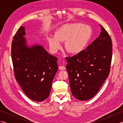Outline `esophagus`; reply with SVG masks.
I'll return each instance as SVG.
<instances>
[{"instance_id":"esophagus-1","label":"esophagus","mask_w":123,"mask_h":123,"mask_svg":"<svg viewBox=\"0 0 123 123\" xmlns=\"http://www.w3.org/2000/svg\"><path fill=\"white\" fill-rule=\"evenodd\" d=\"M59 68L60 70H64L66 69V68H65V67H64L63 66H60V67H59Z\"/></svg>"}]
</instances>
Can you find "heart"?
<instances>
[{"label":"heart","mask_w":123,"mask_h":123,"mask_svg":"<svg viewBox=\"0 0 123 123\" xmlns=\"http://www.w3.org/2000/svg\"><path fill=\"white\" fill-rule=\"evenodd\" d=\"M92 30L90 26L81 23L63 25L55 34L54 37L49 38V46L54 51L61 47L60 42H65V49L71 54H77L85 49L91 37Z\"/></svg>","instance_id":"obj_1"}]
</instances>
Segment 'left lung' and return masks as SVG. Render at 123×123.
Masks as SVG:
<instances>
[{
    "mask_svg": "<svg viewBox=\"0 0 123 123\" xmlns=\"http://www.w3.org/2000/svg\"><path fill=\"white\" fill-rule=\"evenodd\" d=\"M100 27V35L85 50L66 57L71 92L78 100H87L95 96L110 72L111 39Z\"/></svg>",
    "mask_w": 123,
    "mask_h": 123,
    "instance_id": "left-lung-1",
    "label": "left lung"
}]
</instances>
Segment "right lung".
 <instances>
[{"mask_svg":"<svg viewBox=\"0 0 123 123\" xmlns=\"http://www.w3.org/2000/svg\"><path fill=\"white\" fill-rule=\"evenodd\" d=\"M25 28L21 26L13 37L11 54L15 79L25 94L36 101H42L50 93L52 83L58 69L57 58L43 47L26 45Z\"/></svg>","mask_w":123,"mask_h":123,"instance_id":"1","label":"right lung"}]
</instances>
